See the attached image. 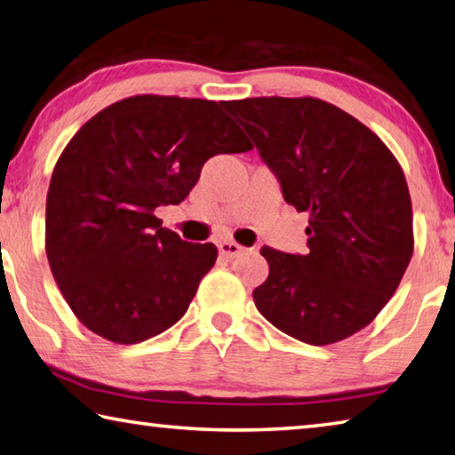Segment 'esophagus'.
Here are the masks:
<instances>
[{
	"label": "esophagus",
	"mask_w": 455,
	"mask_h": 455,
	"mask_svg": "<svg viewBox=\"0 0 455 455\" xmlns=\"http://www.w3.org/2000/svg\"><path fill=\"white\" fill-rule=\"evenodd\" d=\"M244 249L241 244H236L233 241H222L219 243V252L225 256V259H235V256L241 254Z\"/></svg>",
	"instance_id": "obj_1"
}]
</instances>
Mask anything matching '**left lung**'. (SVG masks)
I'll return each instance as SVG.
<instances>
[{"label": "left lung", "mask_w": 455, "mask_h": 455, "mask_svg": "<svg viewBox=\"0 0 455 455\" xmlns=\"http://www.w3.org/2000/svg\"><path fill=\"white\" fill-rule=\"evenodd\" d=\"M222 107L251 135L284 201L308 214V251L262 246L268 278L254 304L312 346L340 342L378 316L406 272L414 233L402 167L378 135L314 97H254Z\"/></svg>", "instance_id": "1"}]
</instances>
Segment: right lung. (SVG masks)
Instances as JSON below:
<instances>
[{
  "label": "right lung",
  "mask_w": 455,
  "mask_h": 455,
  "mask_svg": "<svg viewBox=\"0 0 455 455\" xmlns=\"http://www.w3.org/2000/svg\"><path fill=\"white\" fill-rule=\"evenodd\" d=\"M251 148L206 99L129 97L77 131L49 183L45 251L91 332L139 344L185 316L217 246L183 241L155 209L183 203L211 156Z\"/></svg>",
  "instance_id": "1"
}]
</instances>
